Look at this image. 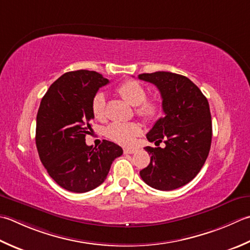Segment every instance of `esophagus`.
<instances>
[{"label":"esophagus","instance_id":"34e87169","mask_svg":"<svg viewBox=\"0 0 250 250\" xmlns=\"http://www.w3.org/2000/svg\"><path fill=\"white\" fill-rule=\"evenodd\" d=\"M124 153L125 154H134L135 153V149L134 148H125L124 149Z\"/></svg>","mask_w":250,"mask_h":250}]
</instances>
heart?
I'll list each match as a JSON object with an SVG mask.
<instances>
[{"label":"heart","instance_id":"b5f03b06","mask_svg":"<svg viewBox=\"0 0 250 250\" xmlns=\"http://www.w3.org/2000/svg\"><path fill=\"white\" fill-rule=\"evenodd\" d=\"M118 94L128 104L135 107L136 115L144 120H154L161 112V104L157 100H146L147 92L140 82L126 80L117 89ZM92 112L94 118L103 121L106 119V100L103 93H97L92 101ZM141 133V128L134 122L130 124H111L107 126L106 136L120 145L129 146L134 143L136 136Z\"/></svg>","mask_w":250,"mask_h":250}]
</instances>
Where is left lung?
<instances>
[{
  "label": "left lung",
  "mask_w": 250,
  "mask_h": 250,
  "mask_svg": "<svg viewBox=\"0 0 250 250\" xmlns=\"http://www.w3.org/2000/svg\"><path fill=\"white\" fill-rule=\"evenodd\" d=\"M139 79L157 86L165 112L146 138L166 144L164 148L146 146L150 163L140 175L156 189L179 188L196 177L208 157L212 138L209 103L196 84L178 73H142Z\"/></svg>",
  "instance_id": "1"
}]
</instances>
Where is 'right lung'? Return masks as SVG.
<instances>
[{
    "mask_svg": "<svg viewBox=\"0 0 250 250\" xmlns=\"http://www.w3.org/2000/svg\"><path fill=\"white\" fill-rule=\"evenodd\" d=\"M108 79L101 73H63L48 87L37 115L36 144L41 163L55 182L73 193H85L104 182L110 166L124 150L104 140L99 147L85 144L92 130V101Z\"/></svg>",
    "mask_w": 250,
    "mask_h": 250,
    "instance_id": "right-lung-1",
    "label": "right lung"
}]
</instances>
